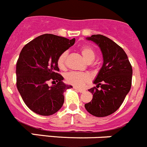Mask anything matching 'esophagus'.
Masks as SVG:
<instances>
[{
	"instance_id": "34e87169",
	"label": "esophagus",
	"mask_w": 147,
	"mask_h": 147,
	"mask_svg": "<svg viewBox=\"0 0 147 147\" xmlns=\"http://www.w3.org/2000/svg\"><path fill=\"white\" fill-rule=\"evenodd\" d=\"M74 88L76 90H77L78 92H81V93H82V92H84V91H85L84 89H81V88H79V87H74Z\"/></svg>"
}]
</instances>
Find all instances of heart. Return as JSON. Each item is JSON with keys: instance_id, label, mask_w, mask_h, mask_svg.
Returning <instances> with one entry per match:
<instances>
[{"instance_id": "b5f03b06", "label": "heart", "mask_w": 147, "mask_h": 147, "mask_svg": "<svg viewBox=\"0 0 147 147\" xmlns=\"http://www.w3.org/2000/svg\"><path fill=\"white\" fill-rule=\"evenodd\" d=\"M81 54L84 57V60L87 63H92L95 57V50L90 46H82L79 49ZM67 57H68V52H63L57 58V65L62 70L66 68L67 65ZM90 76L87 73H79L72 71L67 74L65 76V80L67 83L75 86L76 87H82L87 83L90 82Z\"/></svg>"}]
</instances>
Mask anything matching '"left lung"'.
<instances>
[{
	"label": "left lung",
	"mask_w": 147,
	"mask_h": 147,
	"mask_svg": "<svg viewBox=\"0 0 147 147\" xmlns=\"http://www.w3.org/2000/svg\"><path fill=\"white\" fill-rule=\"evenodd\" d=\"M87 39L100 47L103 63L93 82L97 86L88 90L93 95L92 100L84 107L92 115L103 117L115 112L123 103L131 87L133 69L125 51L112 40L100 34Z\"/></svg>",
	"instance_id": "obj_1"
}]
</instances>
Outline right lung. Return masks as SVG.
<instances>
[{
  "instance_id": "obj_1",
  "label": "right lung",
  "mask_w": 147,
  "mask_h": 147,
  "mask_svg": "<svg viewBox=\"0 0 147 147\" xmlns=\"http://www.w3.org/2000/svg\"><path fill=\"white\" fill-rule=\"evenodd\" d=\"M75 43V38L44 34L22 48L16 65L17 87L26 106L42 116L52 115L64 103V91L72 87L57 73V58ZM55 85L49 87L48 82Z\"/></svg>"
}]
</instances>
